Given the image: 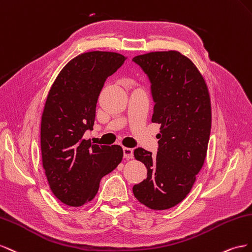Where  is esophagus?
<instances>
[{"instance_id":"obj_1","label":"esophagus","mask_w":252,"mask_h":252,"mask_svg":"<svg viewBox=\"0 0 252 252\" xmlns=\"http://www.w3.org/2000/svg\"><path fill=\"white\" fill-rule=\"evenodd\" d=\"M124 157L126 159H132L134 157V153H133V149L131 148H124Z\"/></svg>"}]
</instances>
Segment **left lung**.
I'll use <instances>...</instances> for the list:
<instances>
[{"label":"left lung","instance_id":"left-lung-1","mask_svg":"<svg viewBox=\"0 0 252 252\" xmlns=\"http://www.w3.org/2000/svg\"><path fill=\"white\" fill-rule=\"evenodd\" d=\"M151 83L152 122L160 125L157 154L137 148L145 163V181L133 187L141 204L166 210L191 191L202 169L211 131V103L203 76L190 59L175 50L136 56L132 60Z\"/></svg>","mask_w":252,"mask_h":252}]
</instances>
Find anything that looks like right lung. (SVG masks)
Returning a JSON list of instances; mask_svg holds the SVG:
<instances>
[{
  "mask_svg": "<svg viewBox=\"0 0 252 252\" xmlns=\"http://www.w3.org/2000/svg\"><path fill=\"white\" fill-rule=\"evenodd\" d=\"M125 60L110 52L79 55L63 67L48 93L41 121L42 162L50 190L63 204L89 203L101 178L122 160L120 146L93 145L83 135L93 130L105 80Z\"/></svg>",
  "mask_w": 252,
  "mask_h": 252,
  "instance_id": "right-lung-1",
  "label": "right lung"
}]
</instances>
